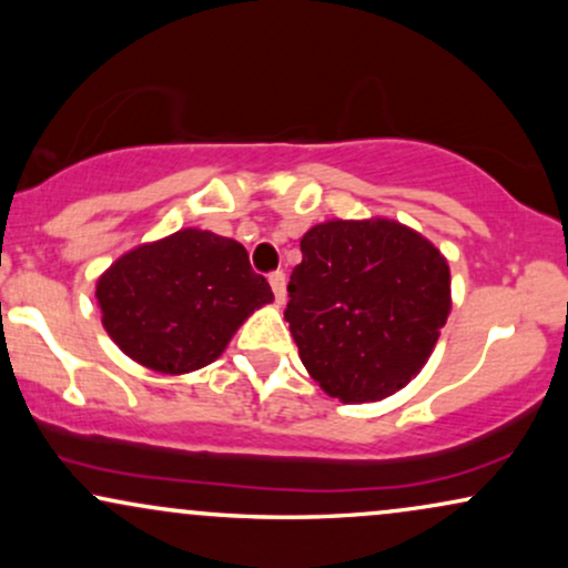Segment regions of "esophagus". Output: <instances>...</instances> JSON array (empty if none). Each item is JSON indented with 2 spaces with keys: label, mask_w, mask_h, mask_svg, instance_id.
Wrapping results in <instances>:
<instances>
[{
  "label": "esophagus",
  "mask_w": 568,
  "mask_h": 568,
  "mask_svg": "<svg viewBox=\"0 0 568 568\" xmlns=\"http://www.w3.org/2000/svg\"><path fill=\"white\" fill-rule=\"evenodd\" d=\"M270 285H272V291H275L277 306H283L285 304V275H283V272H272Z\"/></svg>",
  "instance_id": "esophagus-1"
}]
</instances>
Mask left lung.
I'll return each instance as SVG.
<instances>
[{"mask_svg": "<svg viewBox=\"0 0 568 568\" xmlns=\"http://www.w3.org/2000/svg\"><path fill=\"white\" fill-rule=\"evenodd\" d=\"M293 342L325 395L376 403L416 379L452 312V270L395 219H331L302 237L288 283Z\"/></svg>", "mask_w": 568, "mask_h": 568, "instance_id": "8db88e82", "label": "left lung"}]
</instances>
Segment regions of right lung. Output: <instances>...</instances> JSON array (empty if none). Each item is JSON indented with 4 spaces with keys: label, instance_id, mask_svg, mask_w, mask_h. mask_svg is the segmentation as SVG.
Here are the masks:
<instances>
[{
    "label": "right lung",
    "instance_id": "obj_1",
    "mask_svg": "<svg viewBox=\"0 0 568 568\" xmlns=\"http://www.w3.org/2000/svg\"><path fill=\"white\" fill-rule=\"evenodd\" d=\"M95 298L116 347L171 376L211 366L240 325L275 302L237 240L194 226L122 253L98 277Z\"/></svg>",
    "mask_w": 568,
    "mask_h": 568
}]
</instances>
